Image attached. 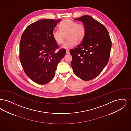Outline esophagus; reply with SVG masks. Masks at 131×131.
Here are the masks:
<instances>
[{"label": "esophagus", "instance_id": "obj_1", "mask_svg": "<svg viewBox=\"0 0 131 131\" xmlns=\"http://www.w3.org/2000/svg\"><path fill=\"white\" fill-rule=\"evenodd\" d=\"M66 54H69V50H66Z\"/></svg>", "mask_w": 131, "mask_h": 131}]
</instances>
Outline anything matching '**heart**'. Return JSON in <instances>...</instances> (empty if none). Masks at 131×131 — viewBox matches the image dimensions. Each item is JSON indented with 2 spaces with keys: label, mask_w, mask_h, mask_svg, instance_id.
Wrapping results in <instances>:
<instances>
[{
  "label": "heart",
  "mask_w": 131,
  "mask_h": 131,
  "mask_svg": "<svg viewBox=\"0 0 131 131\" xmlns=\"http://www.w3.org/2000/svg\"><path fill=\"white\" fill-rule=\"evenodd\" d=\"M60 31L55 30L52 32V37L58 45H62L64 40V35L67 34L68 40L63 44L62 48L69 49L74 47L77 41H82L85 38V27L81 24L68 19L63 20L59 25Z\"/></svg>",
  "instance_id": "b5f03b06"
}]
</instances>
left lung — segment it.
<instances>
[{
    "mask_svg": "<svg viewBox=\"0 0 131 131\" xmlns=\"http://www.w3.org/2000/svg\"><path fill=\"white\" fill-rule=\"evenodd\" d=\"M83 23L85 36L81 43L69 52L74 74L81 79L92 80L99 75L108 62L112 41L101 23L88 15L75 18Z\"/></svg>",
    "mask_w": 131,
    "mask_h": 131,
    "instance_id": "obj_1",
    "label": "left lung"
}]
</instances>
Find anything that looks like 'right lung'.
<instances>
[{
    "mask_svg": "<svg viewBox=\"0 0 131 131\" xmlns=\"http://www.w3.org/2000/svg\"><path fill=\"white\" fill-rule=\"evenodd\" d=\"M61 19H42L30 24L21 37L19 59L24 71L34 82L45 85L54 77L66 49L59 46L52 32Z\"/></svg>",
    "mask_w": 131,
    "mask_h": 131,
    "instance_id": "right-lung-1",
    "label": "right lung"
}]
</instances>
